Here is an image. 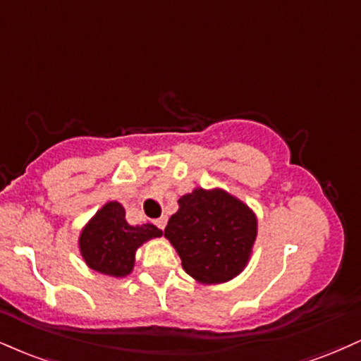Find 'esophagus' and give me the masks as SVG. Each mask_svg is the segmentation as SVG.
Returning <instances> with one entry per match:
<instances>
[{"label": "esophagus", "instance_id": "34e87169", "mask_svg": "<svg viewBox=\"0 0 361 361\" xmlns=\"http://www.w3.org/2000/svg\"><path fill=\"white\" fill-rule=\"evenodd\" d=\"M166 222H168L166 216H159V219L156 220V225H158V227L161 230H164V227H166Z\"/></svg>", "mask_w": 361, "mask_h": 361}]
</instances>
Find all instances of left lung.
Wrapping results in <instances>:
<instances>
[{
    "instance_id": "obj_1",
    "label": "left lung",
    "mask_w": 361,
    "mask_h": 361,
    "mask_svg": "<svg viewBox=\"0 0 361 361\" xmlns=\"http://www.w3.org/2000/svg\"><path fill=\"white\" fill-rule=\"evenodd\" d=\"M164 237L175 247L185 272L198 284H224L249 264L257 215L222 188H195L178 200Z\"/></svg>"
}]
</instances>
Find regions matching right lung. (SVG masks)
Listing matches in <instances>:
<instances>
[{
  "instance_id": "obj_1",
  "label": "right lung",
  "mask_w": 361,
  "mask_h": 361,
  "mask_svg": "<svg viewBox=\"0 0 361 361\" xmlns=\"http://www.w3.org/2000/svg\"><path fill=\"white\" fill-rule=\"evenodd\" d=\"M163 230L153 224L129 225L119 202L104 203L80 230L79 250L92 271L111 277L133 272L136 250L147 240L159 238Z\"/></svg>"
}]
</instances>
